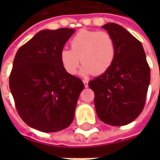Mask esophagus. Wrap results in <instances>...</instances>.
Instances as JSON below:
<instances>
[{
  "label": "esophagus",
  "mask_w": 160,
  "mask_h": 160,
  "mask_svg": "<svg viewBox=\"0 0 160 160\" xmlns=\"http://www.w3.org/2000/svg\"><path fill=\"white\" fill-rule=\"evenodd\" d=\"M83 83H84V86L85 87H88V81L87 80H83Z\"/></svg>",
  "instance_id": "34e87169"
}]
</instances>
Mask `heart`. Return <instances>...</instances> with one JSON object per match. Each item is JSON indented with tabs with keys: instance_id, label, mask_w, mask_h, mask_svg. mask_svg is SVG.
<instances>
[{
	"instance_id": "heart-1",
	"label": "heart",
	"mask_w": 160,
	"mask_h": 160,
	"mask_svg": "<svg viewBox=\"0 0 160 160\" xmlns=\"http://www.w3.org/2000/svg\"><path fill=\"white\" fill-rule=\"evenodd\" d=\"M70 49L61 50L59 58L71 75L77 73L80 60L82 74H102L111 67L116 54L114 38L106 31L81 30L70 41Z\"/></svg>"
}]
</instances>
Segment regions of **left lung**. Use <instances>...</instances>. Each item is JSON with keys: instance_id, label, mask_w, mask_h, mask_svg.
I'll return each instance as SVG.
<instances>
[{"instance_id": "8db88e82", "label": "left lung", "mask_w": 160, "mask_h": 160, "mask_svg": "<svg viewBox=\"0 0 160 160\" xmlns=\"http://www.w3.org/2000/svg\"><path fill=\"white\" fill-rule=\"evenodd\" d=\"M102 28L114 38L115 58L111 67L88 85L94 92L99 118L110 126H126L144 108L151 69L140 41L118 24L108 23Z\"/></svg>"}]
</instances>
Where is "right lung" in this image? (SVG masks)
<instances>
[{
  "label": "right lung",
  "instance_id": "add662e5",
  "mask_svg": "<svg viewBox=\"0 0 160 160\" xmlns=\"http://www.w3.org/2000/svg\"><path fill=\"white\" fill-rule=\"evenodd\" d=\"M74 29L42 30L16 53L9 89L22 120L36 130L58 132L72 123L83 81L65 70L59 54Z\"/></svg>",
  "mask_w": 160,
  "mask_h": 160
}]
</instances>
